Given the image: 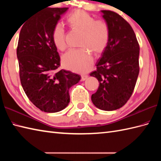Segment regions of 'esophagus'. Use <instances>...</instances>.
Wrapping results in <instances>:
<instances>
[{
  "mask_svg": "<svg viewBox=\"0 0 161 161\" xmlns=\"http://www.w3.org/2000/svg\"><path fill=\"white\" fill-rule=\"evenodd\" d=\"M87 77H88V75H81V81H84V80H86V79H87Z\"/></svg>",
  "mask_w": 161,
  "mask_h": 161,
  "instance_id": "esophagus-1",
  "label": "esophagus"
}]
</instances>
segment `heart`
I'll use <instances>...</instances> for the list:
<instances>
[{
  "mask_svg": "<svg viewBox=\"0 0 161 161\" xmlns=\"http://www.w3.org/2000/svg\"><path fill=\"white\" fill-rule=\"evenodd\" d=\"M71 30L81 33L80 49L71 50L64 54L62 62L65 68L80 73L88 71L93 63L91 52L95 54L104 52L110 39V28L104 20H96L83 10H76L67 17ZM66 30L61 24L54 25L53 41L57 49L64 51L68 47Z\"/></svg>",
  "mask_w": 161,
  "mask_h": 161,
  "instance_id": "obj_1",
  "label": "heart"
}]
</instances>
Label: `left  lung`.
Listing matches in <instances>:
<instances>
[{"label": "left lung", "instance_id": "left-lung-1", "mask_svg": "<svg viewBox=\"0 0 161 161\" xmlns=\"http://www.w3.org/2000/svg\"><path fill=\"white\" fill-rule=\"evenodd\" d=\"M110 28L107 47L90 73L99 81L91 100L97 108L114 111L123 107L131 96L139 74L140 46L129 23L118 14L102 10Z\"/></svg>", "mask_w": 161, "mask_h": 161}]
</instances>
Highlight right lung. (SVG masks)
Instances as JSON below:
<instances>
[{"label": "right lung", "instance_id": "right-lung-1", "mask_svg": "<svg viewBox=\"0 0 161 161\" xmlns=\"http://www.w3.org/2000/svg\"><path fill=\"white\" fill-rule=\"evenodd\" d=\"M68 8H47L25 20L20 30L16 54L22 87L41 111L59 112L70 102L69 89L80 75L57 70L60 57L53 41V30Z\"/></svg>", "mask_w": 161, "mask_h": 161}]
</instances>
